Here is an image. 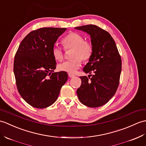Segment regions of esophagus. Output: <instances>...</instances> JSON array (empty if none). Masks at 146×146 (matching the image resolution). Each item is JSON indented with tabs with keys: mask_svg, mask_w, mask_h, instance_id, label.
Here are the masks:
<instances>
[{
	"mask_svg": "<svg viewBox=\"0 0 146 146\" xmlns=\"http://www.w3.org/2000/svg\"><path fill=\"white\" fill-rule=\"evenodd\" d=\"M68 76L70 78H73V77L75 76V75H74V74H72V73H68Z\"/></svg>",
	"mask_w": 146,
	"mask_h": 146,
	"instance_id": "34e87169",
	"label": "esophagus"
}]
</instances>
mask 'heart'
<instances>
[{"mask_svg": "<svg viewBox=\"0 0 146 146\" xmlns=\"http://www.w3.org/2000/svg\"><path fill=\"white\" fill-rule=\"evenodd\" d=\"M63 46L66 48H74L72 60L65 61L58 66V69L61 72L73 73L81 66V62L90 59L93 52L91 44L84 41V36L78 33H71L66 35L62 40ZM52 55L56 61L63 59V52L58 46L54 45L52 48Z\"/></svg>", "mask_w": 146, "mask_h": 146, "instance_id": "1", "label": "heart"}]
</instances>
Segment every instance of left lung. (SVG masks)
<instances>
[{
  "mask_svg": "<svg viewBox=\"0 0 146 146\" xmlns=\"http://www.w3.org/2000/svg\"><path fill=\"white\" fill-rule=\"evenodd\" d=\"M90 35L92 55L83 68L93 76H80L81 84L76 91L80 102L90 108L107 103L116 93L121 72V58L114 40L109 33L94 25L74 28ZM91 75V74H90Z\"/></svg>",
  "mask_w": 146,
  "mask_h": 146,
  "instance_id": "1",
  "label": "left lung"
}]
</instances>
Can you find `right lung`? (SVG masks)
I'll return each instance as SVG.
<instances>
[{"instance_id": "right-lung-1", "label": "right lung", "mask_w": 146, "mask_h": 146, "mask_svg": "<svg viewBox=\"0 0 146 146\" xmlns=\"http://www.w3.org/2000/svg\"><path fill=\"white\" fill-rule=\"evenodd\" d=\"M66 28L45 27L34 30L20 43L13 63L17 87L22 98L36 108H45L57 100L68 80L65 72L52 73L56 60L52 48Z\"/></svg>"}]
</instances>
